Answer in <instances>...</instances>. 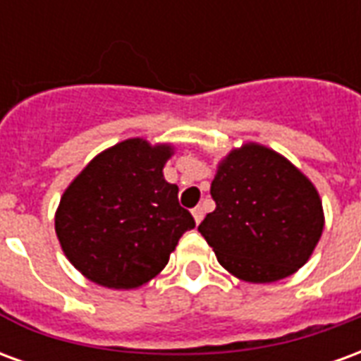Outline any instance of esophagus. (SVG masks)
<instances>
[{
	"mask_svg": "<svg viewBox=\"0 0 361 361\" xmlns=\"http://www.w3.org/2000/svg\"><path fill=\"white\" fill-rule=\"evenodd\" d=\"M203 216H204L203 207H195V209H193V219H195L197 224H199V222L203 220Z\"/></svg>",
	"mask_w": 361,
	"mask_h": 361,
	"instance_id": "esophagus-1",
	"label": "esophagus"
}]
</instances>
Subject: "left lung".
<instances>
[{"mask_svg":"<svg viewBox=\"0 0 361 361\" xmlns=\"http://www.w3.org/2000/svg\"><path fill=\"white\" fill-rule=\"evenodd\" d=\"M216 209L199 224L219 263L247 282L286 279L310 259L323 232L317 191L274 150H232L211 183Z\"/></svg>","mask_w":361,"mask_h":361,"instance_id":"1","label":"left lung"}]
</instances>
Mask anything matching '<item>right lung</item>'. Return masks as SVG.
<instances>
[{
	"instance_id": "obj_1",
	"label": "right lung",
	"mask_w": 361,
	"mask_h": 361,
	"mask_svg": "<svg viewBox=\"0 0 361 361\" xmlns=\"http://www.w3.org/2000/svg\"><path fill=\"white\" fill-rule=\"evenodd\" d=\"M172 149L127 139L90 162L59 201L56 234L67 259L108 288H137L168 265L195 220L162 176Z\"/></svg>"
}]
</instances>
